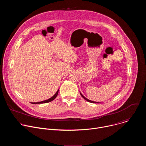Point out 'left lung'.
Listing matches in <instances>:
<instances>
[{"label": "left lung", "mask_w": 146, "mask_h": 146, "mask_svg": "<svg viewBox=\"0 0 146 146\" xmlns=\"http://www.w3.org/2000/svg\"><path fill=\"white\" fill-rule=\"evenodd\" d=\"M80 95L82 96V97L84 98L85 100H86L87 101H88V102H91V103H99V102H94V101H92V100H89V99H87L86 97H84V96H83L82 95V94L80 92Z\"/></svg>", "instance_id": "8db88e82"}]
</instances>
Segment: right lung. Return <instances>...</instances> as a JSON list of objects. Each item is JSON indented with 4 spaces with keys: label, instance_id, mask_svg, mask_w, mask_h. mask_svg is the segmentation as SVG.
<instances>
[{
    "label": "right lung",
    "instance_id": "obj_1",
    "mask_svg": "<svg viewBox=\"0 0 146 146\" xmlns=\"http://www.w3.org/2000/svg\"><path fill=\"white\" fill-rule=\"evenodd\" d=\"M58 91H59V90L56 91V92L55 93V94L52 96L51 98L48 99H47L46 100H43V101H41V102H32L31 103L32 104H41V103H48V102H50L51 101H52L54 99H55V98L57 96L58 94Z\"/></svg>",
    "mask_w": 146,
    "mask_h": 146
}]
</instances>
